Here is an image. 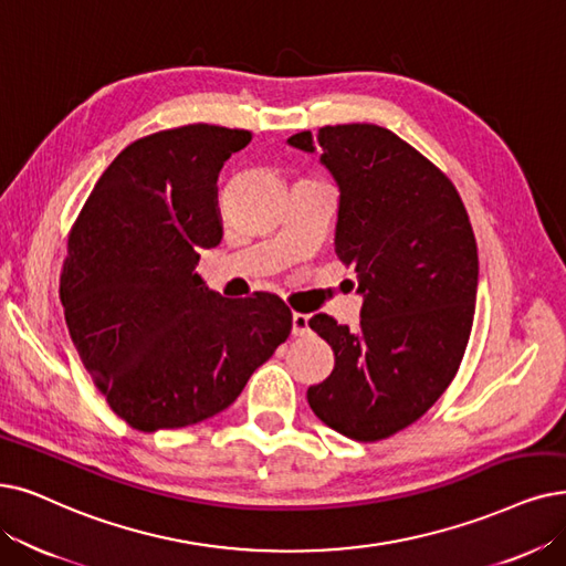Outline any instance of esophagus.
<instances>
[{"instance_id":"obj_1","label":"esophagus","mask_w":566,"mask_h":566,"mask_svg":"<svg viewBox=\"0 0 566 566\" xmlns=\"http://www.w3.org/2000/svg\"><path fill=\"white\" fill-rule=\"evenodd\" d=\"M308 321H311V315H306V313H295V315H292V334H295V336L311 334Z\"/></svg>"}]
</instances>
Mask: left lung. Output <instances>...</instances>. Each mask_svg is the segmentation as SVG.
I'll return each mask as SVG.
<instances>
[{
    "mask_svg": "<svg viewBox=\"0 0 566 566\" xmlns=\"http://www.w3.org/2000/svg\"><path fill=\"white\" fill-rule=\"evenodd\" d=\"M321 146L338 186L336 255L357 271L359 329L308 321L334 350V371L306 397L327 427L355 441L416 422L455 378L479 290V253L462 199L432 163L386 127L353 123L300 132Z\"/></svg>",
    "mask_w": 566,
    "mask_h": 566,
    "instance_id": "8db88e82",
    "label": "left lung"
}]
</instances>
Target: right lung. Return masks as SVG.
Listing matches in <instances>:
<instances>
[{
	"instance_id": "right-lung-1",
	"label": "right lung",
	"mask_w": 566,
	"mask_h": 566,
	"mask_svg": "<svg viewBox=\"0 0 566 566\" xmlns=\"http://www.w3.org/2000/svg\"><path fill=\"white\" fill-rule=\"evenodd\" d=\"M248 142L197 123L129 144L72 230L64 321L113 413L139 432L224 411L290 336L283 300H228L195 271L222 239L218 171Z\"/></svg>"
}]
</instances>
